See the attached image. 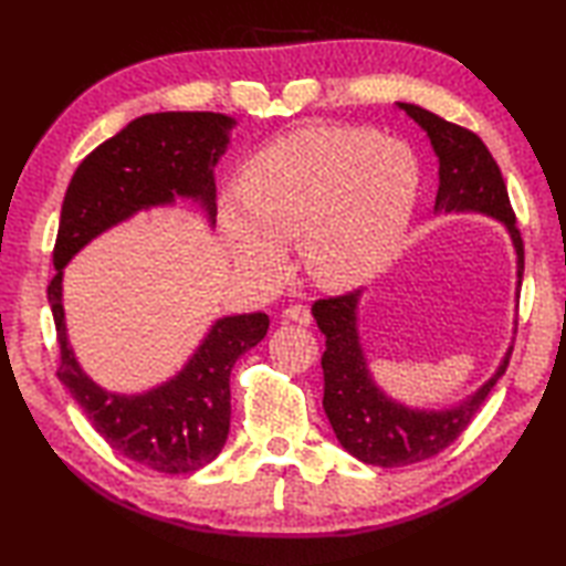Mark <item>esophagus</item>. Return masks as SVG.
I'll return each mask as SVG.
<instances>
[{
    "mask_svg": "<svg viewBox=\"0 0 566 566\" xmlns=\"http://www.w3.org/2000/svg\"><path fill=\"white\" fill-rule=\"evenodd\" d=\"M284 318L286 321H294L298 326H308L314 316H311V308L304 304H294V306H286L284 308Z\"/></svg>",
    "mask_w": 566,
    "mask_h": 566,
    "instance_id": "1",
    "label": "esophagus"
}]
</instances>
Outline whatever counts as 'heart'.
Listing matches in <instances>:
<instances>
[{"label": "heart", "instance_id": "b5f03b06", "mask_svg": "<svg viewBox=\"0 0 566 566\" xmlns=\"http://www.w3.org/2000/svg\"><path fill=\"white\" fill-rule=\"evenodd\" d=\"M420 170L401 140L350 126H308L270 143L221 203V231L240 270L282 280L296 240L304 268L326 286L375 276L399 248L416 209Z\"/></svg>", "mask_w": 566, "mask_h": 566}]
</instances>
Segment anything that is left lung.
<instances>
[{
    "mask_svg": "<svg viewBox=\"0 0 566 566\" xmlns=\"http://www.w3.org/2000/svg\"><path fill=\"white\" fill-rule=\"evenodd\" d=\"M413 122L426 130L438 155L436 213H484L506 226L518 258V284L523 282V238L515 226L509 189L496 160L484 140L472 130L444 122L438 114L416 104L399 102ZM363 290L343 296L318 298L311 308L321 333L326 335L323 367V408L343 448L359 462L375 467H403L436 457L462 436L482 408L489 391L509 367L511 350L499 369L472 396L452 408H411L384 394L367 367V357L357 333V306Z\"/></svg>",
    "mask_w": 566,
    "mask_h": 566,
    "instance_id": "8db88e82",
    "label": "left lung"
}]
</instances>
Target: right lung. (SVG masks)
Here are the masks:
<instances>
[{
	"label": "right lung",
	"instance_id": "obj_1",
	"mask_svg": "<svg viewBox=\"0 0 566 566\" xmlns=\"http://www.w3.org/2000/svg\"><path fill=\"white\" fill-rule=\"evenodd\" d=\"M233 126L235 118L213 112L138 116L80 163L60 209L55 276L48 284L60 345L57 377L116 452L165 474H191L219 457L231 428V369L268 335L270 318H219L172 379L143 394H114L84 375L67 343L63 270L90 240L177 197L199 201L213 226V167Z\"/></svg>",
	"mask_w": 566,
	"mask_h": 566
}]
</instances>
